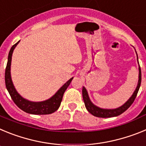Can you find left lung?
Here are the masks:
<instances>
[{"mask_svg":"<svg viewBox=\"0 0 146 146\" xmlns=\"http://www.w3.org/2000/svg\"><path fill=\"white\" fill-rule=\"evenodd\" d=\"M137 58V63H138L139 66V76L137 86L136 88H135V91L131 96V97L123 105H121L119 108H115V109H104V108H101L96 106L91 101L86 88L84 86L82 87V98H83V101L85 103V106H86V109L89 113L94 116L99 117V118H111V117H116L118 115H120L121 114L124 113L126 110L131 106V104L135 101V98H136L137 94L138 93L139 88L140 87V83H141V69H140V64H139L138 62V57Z\"/></svg>","mask_w":146,"mask_h":146,"instance_id":"obj_1","label":"left lung"}]
</instances>
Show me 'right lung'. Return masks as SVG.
Wrapping results in <instances>:
<instances>
[{"instance_id": "right-lung-1", "label": "right lung", "mask_w": 146, "mask_h": 146, "mask_svg": "<svg viewBox=\"0 0 146 146\" xmlns=\"http://www.w3.org/2000/svg\"><path fill=\"white\" fill-rule=\"evenodd\" d=\"M19 42L20 41L11 47L9 53V56H8L7 65H6V71H5V82H6V89L17 106L25 113L33 115L51 114L56 111L60 107L64 92L72 82L73 77L69 79L64 86L60 87L52 97H50L47 100L42 102H31L23 98L17 91L15 86L13 84L11 77V57H12L14 50Z\"/></svg>"}]
</instances>
